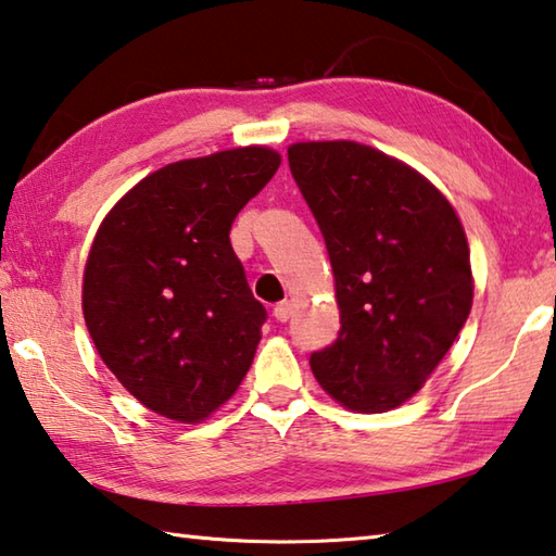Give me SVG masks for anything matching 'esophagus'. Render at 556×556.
Here are the masks:
<instances>
[{
  "instance_id": "obj_1",
  "label": "esophagus",
  "mask_w": 556,
  "mask_h": 556,
  "mask_svg": "<svg viewBox=\"0 0 556 556\" xmlns=\"http://www.w3.org/2000/svg\"><path fill=\"white\" fill-rule=\"evenodd\" d=\"M290 315H293V305H290L288 300L286 303H278L276 307H273V317H276L278 323H288Z\"/></svg>"
}]
</instances>
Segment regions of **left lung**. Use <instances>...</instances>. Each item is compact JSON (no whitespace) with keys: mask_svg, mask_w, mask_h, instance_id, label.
<instances>
[{"mask_svg":"<svg viewBox=\"0 0 556 556\" xmlns=\"http://www.w3.org/2000/svg\"><path fill=\"white\" fill-rule=\"evenodd\" d=\"M288 163L325 237L342 317L309 366L349 410H393L420 391L471 313L462 222L432 182L371 146L295 143Z\"/></svg>","mask_w":556,"mask_h":556,"instance_id":"8db88e82","label":"left lung"}]
</instances>
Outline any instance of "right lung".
Instances as JSON below:
<instances>
[{
  "mask_svg": "<svg viewBox=\"0 0 556 556\" xmlns=\"http://www.w3.org/2000/svg\"><path fill=\"white\" fill-rule=\"evenodd\" d=\"M278 165L263 146L170 163L126 192L97 231L85 323L106 368L149 410L200 422L247 376L268 315L229 229Z\"/></svg>",
  "mask_w": 556,
  "mask_h": 556,
  "instance_id": "1",
  "label": "right lung"
}]
</instances>
